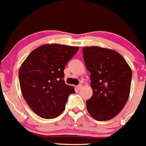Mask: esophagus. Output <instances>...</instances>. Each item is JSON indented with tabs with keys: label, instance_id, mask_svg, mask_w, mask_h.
I'll list each match as a JSON object with an SVG mask.
<instances>
[{
	"label": "esophagus",
	"instance_id": "34e87169",
	"mask_svg": "<svg viewBox=\"0 0 146 146\" xmlns=\"http://www.w3.org/2000/svg\"><path fill=\"white\" fill-rule=\"evenodd\" d=\"M82 88V84H78V85L77 86V89H78V90H81Z\"/></svg>",
	"mask_w": 146,
	"mask_h": 146
}]
</instances>
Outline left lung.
<instances>
[{"mask_svg": "<svg viewBox=\"0 0 146 146\" xmlns=\"http://www.w3.org/2000/svg\"><path fill=\"white\" fill-rule=\"evenodd\" d=\"M83 57L90 73L93 90L86 102L87 111L99 121L113 118L123 109L129 97L131 68L117 51L98 46L83 48Z\"/></svg>", "mask_w": 146, "mask_h": 146, "instance_id": "1", "label": "left lung"}]
</instances>
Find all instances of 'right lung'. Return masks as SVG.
I'll list each match as a JSON object with an SVG mask.
<instances>
[{
  "mask_svg": "<svg viewBox=\"0 0 146 146\" xmlns=\"http://www.w3.org/2000/svg\"><path fill=\"white\" fill-rule=\"evenodd\" d=\"M77 46L45 44L28 56L19 69L20 90L30 108L40 117L55 118L62 112L74 87L66 84L64 69L78 52Z\"/></svg>",
  "mask_w": 146,
  "mask_h": 146,
  "instance_id": "right-lung-1",
  "label": "right lung"
}]
</instances>
